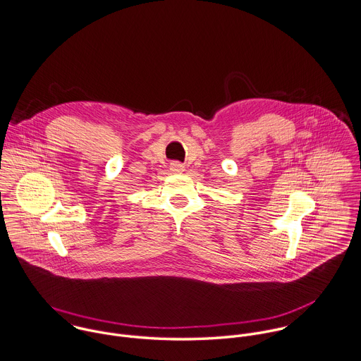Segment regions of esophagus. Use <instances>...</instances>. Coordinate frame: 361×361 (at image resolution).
I'll return each mask as SVG.
<instances>
[{
  "label": "esophagus",
  "mask_w": 361,
  "mask_h": 361,
  "mask_svg": "<svg viewBox=\"0 0 361 361\" xmlns=\"http://www.w3.org/2000/svg\"><path fill=\"white\" fill-rule=\"evenodd\" d=\"M184 169H185V167H184L181 163H178V161H174V163L170 164V170H171L173 173H183Z\"/></svg>",
  "instance_id": "esophagus-1"
}]
</instances>
